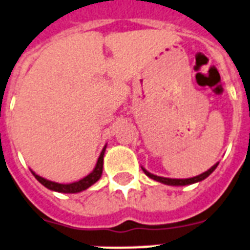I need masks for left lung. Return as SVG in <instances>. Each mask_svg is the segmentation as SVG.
Returning a JSON list of instances; mask_svg holds the SVG:
<instances>
[{"mask_svg": "<svg viewBox=\"0 0 250 250\" xmlns=\"http://www.w3.org/2000/svg\"><path fill=\"white\" fill-rule=\"evenodd\" d=\"M217 165H219V163H216L215 165H213L212 167H209L208 170L205 171V173L200 174V175H197V177H193V178H187V179H171V178H164V177H157V175H155V174H151L150 171H147L145 167H142V170H144V173L147 175L148 178H151V179L156 180V182H160V183L163 184H167V186H189V184H193V183H198V182H202L203 179H206L207 177H208L209 174L212 173L213 170H215L216 167H217Z\"/></svg>", "mask_w": 250, "mask_h": 250, "instance_id": "8db88e82", "label": "left lung"}]
</instances>
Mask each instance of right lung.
<instances>
[{
    "label": "right lung",
    "instance_id": "right-lung-1",
    "mask_svg": "<svg viewBox=\"0 0 250 250\" xmlns=\"http://www.w3.org/2000/svg\"><path fill=\"white\" fill-rule=\"evenodd\" d=\"M105 148H106V145L104 146L102 152H100V156L99 159H98V161H96V165L95 167H94V170L91 171L89 175H86L85 178L80 179L79 182H73V183H68V184H61V183H56V182H52V180L45 179V178L35 174L33 170H31V173H33V175H34L35 179H37L39 183H42L45 188L53 190V192H60V193L83 192V190L87 189L89 187L93 186L94 183H96V182L100 179V177H102L103 164H104L103 161H104V152H105Z\"/></svg>",
    "mask_w": 250,
    "mask_h": 250
}]
</instances>
